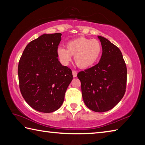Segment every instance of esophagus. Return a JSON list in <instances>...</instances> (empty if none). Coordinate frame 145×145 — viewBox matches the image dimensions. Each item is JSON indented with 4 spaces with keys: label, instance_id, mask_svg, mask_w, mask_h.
Masks as SVG:
<instances>
[{
    "label": "esophagus",
    "instance_id": "34e87169",
    "mask_svg": "<svg viewBox=\"0 0 145 145\" xmlns=\"http://www.w3.org/2000/svg\"><path fill=\"white\" fill-rule=\"evenodd\" d=\"M72 75H73V77L76 78L77 76V72L74 70L72 71Z\"/></svg>",
    "mask_w": 145,
    "mask_h": 145
}]
</instances>
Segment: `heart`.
I'll return each instance as SVG.
<instances>
[{"label":"heart","instance_id":"obj_1","mask_svg":"<svg viewBox=\"0 0 145 145\" xmlns=\"http://www.w3.org/2000/svg\"><path fill=\"white\" fill-rule=\"evenodd\" d=\"M102 46L97 39H90L80 37L69 40L67 48L60 46L57 48V57L61 63L67 65L74 55V60L78 67L82 69L90 67L99 58Z\"/></svg>","mask_w":145,"mask_h":145}]
</instances>
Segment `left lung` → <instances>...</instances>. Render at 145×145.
I'll use <instances>...</instances> for the list:
<instances>
[{
  "instance_id": "8db88e82",
  "label": "left lung",
  "mask_w": 145,
  "mask_h": 145,
  "mask_svg": "<svg viewBox=\"0 0 145 145\" xmlns=\"http://www.w3.org/2000/svg\"><path fill=\"white\" fill-rule=\"evenodd\" d=\"M103 53L97 64L78 72L83 99L95 112L111 110L123 98L127 84V67L120 49L98 36Z\"/></svg>"
}]
</instances>
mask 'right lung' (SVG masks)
I'll use <instances>...</instances> for the list:
<instances>
[{
    "label": "right lung",
    "instance_id": "1",
    "mask_svg": "<svg viewBox=\"0 0 145 145\" xmlns=\"http://www.w3.org/2000/svg\"><path fill=\"white\" fill-rule=\"evenodd\" d=\"M61 35L44 34L32 40L19 61L20 92L28 105L39 112L52 113L60 108L72 80L71 69L58 59Z\"/></svg>",
    "mask_w": 145,
    "mask_h": 145
}]
</instances>
